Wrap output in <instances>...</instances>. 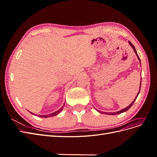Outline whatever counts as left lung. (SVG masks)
Here are the masks:
<instances>
[{
	"mask_svg": "<svg viewBox=\"0 0 157 157\" xmlns=\"http://www.w3.org/2000/svg\"><path fill=\"white\" fill-rule=\"evenodd\" d=\"M128 42H129V44H130V46H132V47L133 48V49H134V52H135V53L136 54V56H137V58L139 59V60H140V57L138 56V55H137V52H136V49H135V47H134V46L133 45L131 42H130V41H128ZM140 65H141V64H140ZM140 88H141V83H140ZM140 91H139V92H138V94H137V96L136 97V99H134V101H132V103L130 104V105H129V106H128L127 107H126L125 109H122V110H121V111H118V112H116V113H104L105 114H107V115H118V114H120V113H123V112H125V111H128V109H129L132 106V105L133 104H134V101H135V100L136 99V98H137V96H138V94H139V93H140Z\"/></svg>",
	"mask_w": 157,
	"mask_h": 157,
	"instance_id": "left-lung-1",
	"label": "left lung"
}]
</instances>
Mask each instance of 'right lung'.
<instances>
[{
    "label": "right lung",
    "mask_w": 157,
    "mask_h": 157,
    "mask_svg": "<svg viewBox=\"0 0 157 157\" xmlns=\"http://www.w3.org/2000/svg\"><path fill=\"white\" fill-rule=\"evenodd\" d=\"M64 105H63V106L61 107L60 109H59L58 111H56V112H54V113H51V114H50V115H38V117H44V118H47V117H53V116H56V115H58V114L62 111V109H63V108L64 107ZM31 113V112H30ZM31 114H33V115H35L34 113H31Z\"/></svg>",
    "instance_id": "right-lung-1"
}]
</instances>
